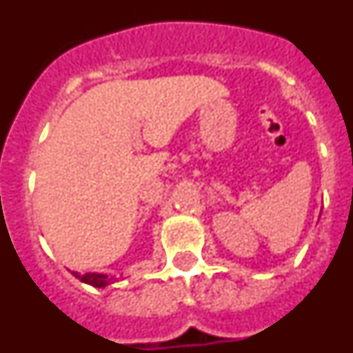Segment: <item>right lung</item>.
Here are the masks:
<instances>
[{"instance_id":"1","label":"right lung","mask_w":353,"mask_h":353,"mask_svg":"<svg viewBox=\"0 0 353 353\" xmlns=\"http://www.w3.org/2000/svg\"><path fill=\"white\" fill-rule=\"evenodd\" d=\"M72 274H74V276H76L79 281L86 283V285L95 286V288H104L105 285H109V283H111V277H108L105 274L88 272V274H84V276H81L79 272H72Z\"/></svg>"}]
</instances>
